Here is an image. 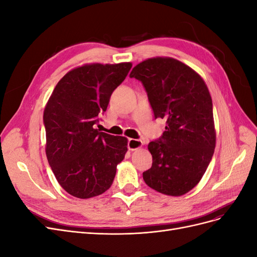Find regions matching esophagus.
Returning <instances> with one entry per match:
<instances>
[{"label":"esophagus","mask_w":257,"mask_h":257,"mask_svg":"<svg viewBox=\"0 0 257 257\" xmlns=\"http://www.w3.org/2000/svg\"><path fill=\"white\" fill-rule=\"evenodd\" d=\"M143 145L144 143L143 141H141V139H128L127 142V148L131 151H135L139 149V148L143 147Z\"/></svg>","instance_id":"34e87169"}]
</instances>
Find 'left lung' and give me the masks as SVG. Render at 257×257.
Wrapping results in <instances>:
<instances>
[{"label": "left lung", "mask_w": 257, "mask_h": 257, "mask_svg": "<svg viewBox=\"0 0 257 257\" xmlns=\"http://www.w3.org/2000/svg\"><path fill=\"white\" fill-rule=\"evenodd\" d=\"M131 78L142 81L163 135L148 145L152 166L143 173L153 190L170 196L191 191L206 173L215 148L212 99L203 78L173 58L137 64Z\"/></svg>", "instance_id": "left-lung-1"}]
</instances>
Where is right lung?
Listing matches in <instances>:
<instances>
[{
  "label": "right lung",
  "instance_id": "add662e5",
  "mask_svg": "<svg viewBox=\"0 0 257 257\" xmlns=\"http://www.w3.org/2000/svg\"><path fill=\"white\" fill-rule=\"evenodd\" d=\"M132 63L85 64L68 72L44 110L46 154L58 182L68 194L91 198L110 188L127 139L95 128L112 92Z\"/></svg>",
  "mask_w": 257,
  "mask_h": 257
}]
</instances>
